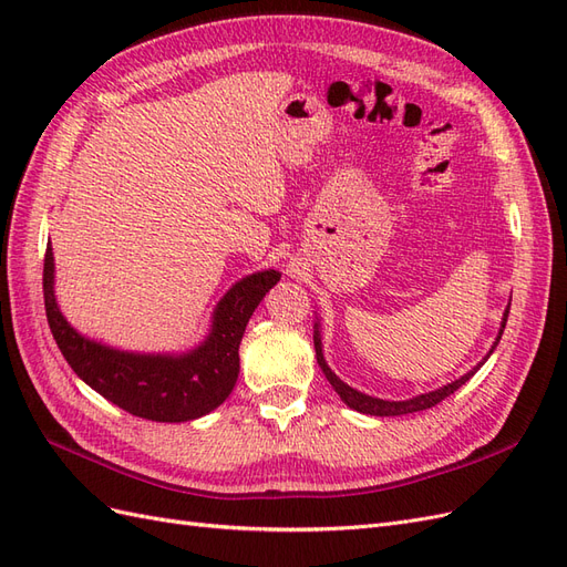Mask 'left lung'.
<instances>
[{"label": "left lung", "instance_id": "obj_1", "mask_svg": "<svg viewBox=\"0 0 567 567\" xmlns=\"http://www.w3.org/2000/svg\"><path fill=\"white\" fill-rule=\"evenodd\" d=\"M506 319H508V307H506V312H504L502 331H499V336H496L494 348L499 346L502 333H504V329H506ZM494 348L489 350V354L494 352ZM315 350H317V362H319L321 371L326 373V379H329V383L333 385V390L340 394V400L346 402L350 409H354V411H362V414H371V416H402V414H414V411L431 409V406L440 404L444 398H450V394H454V392H456L463 383H466V381L471 379V375L480 369V367H475V369H473V371H468L466 375H461L458 381H454V383H450V385H444V388H440V390H435V392L419 394V398H414V400H406V402H385V400L369 398V394H364V392H357L354 388L346 385V383H342V381L338 379V375L329 369V364H326V359H323V354H321L319 331L315 333ZM489 354H487V357H489Z\"/></svg>", "mask_w": 567, "mask_h": 567}]
</instances>
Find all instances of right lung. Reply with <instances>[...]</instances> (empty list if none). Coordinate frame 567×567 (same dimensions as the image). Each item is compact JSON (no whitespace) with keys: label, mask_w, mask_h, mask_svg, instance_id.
<instances>
[{"label":"right lung","mask_w":567,"mask_h":567,"mask_svg":"<svg viewBox=\"0 0 567 567\" xmlns=\"http://www.w3.org/2000/svg\"><path fill=\"white\" fill-rule=\"evenodd\" d=\"M279 279L281 274L269 269L238 281L217 305L210 338L184 357L127 354L75 333L56 307L54 257L49 246L42 286L49 329L65 362L84 383L132 416L182 423L208 414L229 398L238 379V346L248 319Z\"/></svg>","instance_id":"obj_1"}]
</instances>
